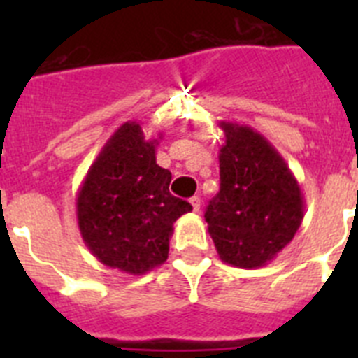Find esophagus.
I'll use <instances>...</instances> for the list:
<instances>
[{
    "label": "esophagus",
    "mask_w": 358,
    "mask_h": 358,
    "mask_svg": "<svg viewBox=\"0 0 358 358\" xmlns=\"http://www.w3.org/2000/svg\"><path fill=\"white\" fill-rule=\"evenodd\" d=\"M189 204H192V208H194L195 213H199V211H201V199L199 197L189 199Z\"/></svg>",
    "instance_id": "34e87169"
}]
</instances>
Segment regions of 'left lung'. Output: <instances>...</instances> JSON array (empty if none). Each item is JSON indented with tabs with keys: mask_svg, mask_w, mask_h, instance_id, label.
Returning <instances> with one entry per match:
<instances>
[{
	"mask_svg": "<svg viewBox=\"0 0 358 358\" xmlns=\"http://www.w3.org/2000/svg\"><path fill=\"white\" fill-rule=\"evenodd\" d=\"M220 192L204 218L220 260L238 268L267 265L292 242L305 215L299 182L280 152L248 125L220 122Z\"/></svg>",
	"mask_w": 358,
	"mask_h": 358,
	"instance_id": "obj_1",
	"label": "left lung"
}]
</instances>
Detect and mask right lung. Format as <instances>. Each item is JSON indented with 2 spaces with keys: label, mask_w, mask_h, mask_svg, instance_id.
Wrapping results in <instances>:
<instances>
[{
  "label": "right lung",
  "mask_w": 358,
  "mask_h": 358,
  "mask_svg": "<svg viewBox=\"0 0 358 358\" xmlns=\"http://www.w3.org/2000/svg\"><path fill=\"white\" fill-rule=\"evenodd\" d=\"M157 140L138 122L110 136L77 194L84 243L98 262L122 273H148L169 258L173 222L192 204L169 192L172 173L156 163Z\"/></svg>",
  "instance_id": "add662e5"
}]
</instances>
